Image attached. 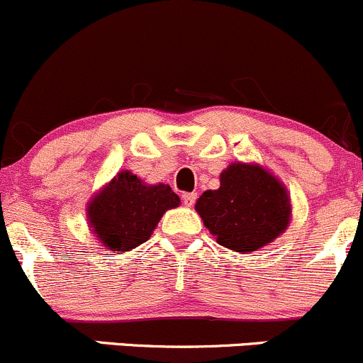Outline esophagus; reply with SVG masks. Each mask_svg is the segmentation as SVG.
Returning a JSON list of instances; mask_svg holds the SVG:
<instances>
[{
  "instance_id": "1",
  "label": "esophagus",
  "mask_w": 363,
  "mask_h": 363,
  "mask_svg": "<svg viewBox=\"0 0 363 363\" xmlns=\"http://www.w3.org/2000/svg\"><path fill=\"white\" fill-rule=\"evenodd\" d=\"M182 199H183V204H185V206H194V203H196V199H197V194L196 192H185L182 196Z\"/></svg>"
}]
</instances>
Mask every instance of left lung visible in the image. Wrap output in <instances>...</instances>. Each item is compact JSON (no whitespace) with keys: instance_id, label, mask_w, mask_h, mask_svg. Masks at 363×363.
I'll use <instances>...</instances> for the list:
<instances>
[{"instance_id":"obj_1","label":"left lung","mask_w":363,"mask_h":363,"mask_svg":"<svg viewBox=\"0 0 363 363\" xmlns=\"http://www.w3.org/2000/svg\"><path fill=\"white\" fill-rule=\"evenodd\" d=\"M216 242L239 253L257 252L289 227L290 197L283 183L257 164L234 162L220 174V189L196 203Z\"/></svg>"}]
</instances>
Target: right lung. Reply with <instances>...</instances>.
Wrapping results in <instances>:
<instances>
[{
    "label": "right lung",
    "instance_id": "add662e5",
    "mask_svg": "<svg viewBox=\"0 0 363 363\" xmlns=\"http://www.w3.org/2000/svg\"><path fill=\"white\" fill-rule=\"evenodd\" d=\"M177 206L180 197L169 185H147L122 171L92 197L87 218L104 248L122 253L148 241L164 213Z\"/></svg>",
    "mask_w": 363,
    "mask_h": 363
}]
</instances>
